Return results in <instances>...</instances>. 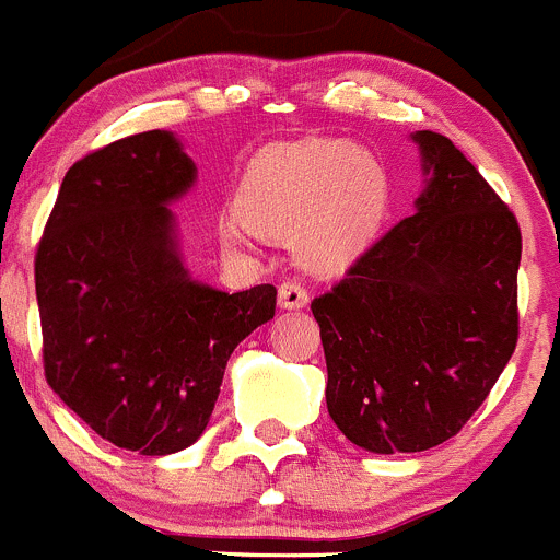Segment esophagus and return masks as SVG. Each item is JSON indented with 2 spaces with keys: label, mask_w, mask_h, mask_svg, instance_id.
I'll use <instances>...</instances> for the list:
<instances>
[{
  "label": "esophagus",
  "mask_w": 560,
  "mask_h": 560,
  "mask_svg": "<svg viewBox=\"0 0 560 560\" xmlns=\"http://www.w3.org/2000/svg\"><path fill=\"white\" fill-rule=\"evenodd\" d=\"M280 307H289V311H296V307H305L307 300H311V294H307V289L302 283H296V280H285L283 285H280Z\"/></svg>",
  "instance_id": "esophagus-1"
}]
</instances>
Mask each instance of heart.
Instances as JSON below:
<instances>
[{
	"instance_id": "1",
	"label": "heart",
	"mask_w": 560,
	"mask_h": 560,
	"mask_svg": "<svg viewBox=\"0 0 560 560\" xmlns=\"http://www.w3.org/2000/svg\"><path fill=\"white\" fill-rule=\"evenodd\" d=\"M390 180L380 159L343 140L275 145L249 162L238 184V211L258 231L294 233V253L307 269L338 271L380 231ZM222 242L247 247L253 229L220 225Z\"/></svg>"
}]
</instances>
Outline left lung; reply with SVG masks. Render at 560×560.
I'll return each instance as SVG.
<instances>
[{"label":"left lung","mask_w":560,"mask_h":560,"mask_svg":"<svg viewBox=\"0 0 560 560\" xmlns=\"http://www.w3.org/2000/svg\"><path fill=\"white\" fill-rule=\"evenodd\" d=\"M412 140L429 175L418 211L311 302L329 418L374 454L459 434L520 338V222L448 137Z\"/></svg>","instance_id":"1"}]
</instances>
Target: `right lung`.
Segmentation results:
<instances>
[{
	"instance_id": "1",
	"label": "right lung",
	"mask_w": 560,
	"mask_h": 560,
	"mask_svg": "<svg viewBox=\"0 0 560 560\" xmlns=\"http://www.w3.org/2000/svg\"><path fill=\"white\" fill-rule=\"evenodd\" d=\"M191 184L170 131L109 142L66 173L35 255L46 382L142 456L203 434L233 349L275 316V285L225 294L184 269L167 206Z\"/></svg>"
}]
</instances>
